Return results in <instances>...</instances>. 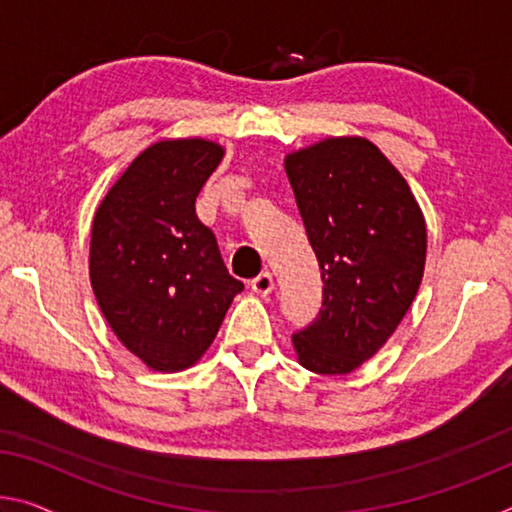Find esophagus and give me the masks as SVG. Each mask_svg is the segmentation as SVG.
I'll use <instances>...</instances> for the list:
<instances>
[{
	"instance_id": "esophagus-1",
	"label": "esophagus",
	"mask_w": 512,
	"mask_h": 512,
	"mask_svg": "<svg viewBox=\"0 0 512 512\" xmlns=\"http://www.w3.org/2000/svg\"><path fill=\"white\" fill-rule=\"evenodd\" d=\"M250 287H253L255 294H259V296H269L273 291V275L269 271L259 273L257 278L250 282Z\"/></svg>"
}]
</instances>
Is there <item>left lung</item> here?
<instances>
[{"label":"left lung","instance_id":"8db88e82","mask_svg":"<svg viewBox=\"0 0 512 512\" xmlns=\"http://www.w3.org/2000/svg\"><path fill=\"white\" fill-rule=\"evenodd\" d=\"M285 170L323 280L319 316L291 337L298 362L351 373L385 346L417 296L424 214L403 175L362 136L289 152Z\"/></svg>","mask_w":512,"mask_h":512}]
</instances>
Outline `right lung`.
I'll return each instance as SVG.
<instances>
[{"mask_svg": "<svg viewBox=\"0 0 512 512\" xmlns=\"http://www.w3.org/2000/svg\"><path fill=\"white\" fill-rule=\"evenodd\" d=\"M207 139H164L127 166L91 227L93 294L129 353L182 371L209 346L243 282L227 273L196 198L223 159Z\"/></svg>", "mask_w": 512, "mask_h": 512, "instance_id": "add662e5", "label": "right lung"}]
</instances>
